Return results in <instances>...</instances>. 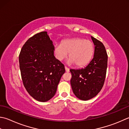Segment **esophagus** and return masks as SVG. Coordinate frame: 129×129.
I'll list each match as a JSON object with an SVG mask.
<instances>
[{
    "label": "esophagus",
    "mask_w": 129,
    "mask_h": 129,
    "mask_svg": "<svg viewBox=\"0 0 129 129\" xmlns=\"http://www.w3.org/2000/svg\"><path fill=\"white\" fill-rule=\"evenodd\" d=\"M65 71H66L67 72H69V69L68 67H67L66 66H65Z\"/></svg>",
    "instance_id": "1"
}]
</instances>
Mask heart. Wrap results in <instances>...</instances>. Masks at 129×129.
Masks as SVG:
<instances>
[{
	"mask_svg": "<svg viewBox=\"0 0 129 129\" xmlns=\"http://www.w3.org/2000/svg\"><path fill=\"white\" fill-rule=\"evenodd\" d=\"M94 52L93 43L81 38H74L64 40L60 45L54 47V52L57 59L62 61L69 53V64L77 67H83L88 64L92 59Z\"/></svg>",
	"mask_w": 129,
	"mask_h": 129,
	"instance_id": "obj_1",
	"label": "heart"
}]
</instances>
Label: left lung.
<instances>
[{"instance_id": "8db88e82", "label": "left lung", "mask_w": 129, "mask_h": 129, "mask_svg": "<svg viewBox=\"0 0 129 129\" xmlns=\"http://www.w3.org/2000/svg\"><path fill=\"white\" fill-rule=\"evenodd\" d=\"M94 44L93 59L81 69H70V84L74 94L79 99L87 101L97 95L104 84L107 68V54L99 40L91 36Z\"/></svg>"}]
</instances>
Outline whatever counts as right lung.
<instances>
[{"mask_svg":"<svg viewBox=\"0 0 129 129\" xmlns=\"http://www.w3.org/2000/svg\"><path fill=\"white\" fill-rule=\"evenodd\" d=\"M54 46L47 32L30 37L19 55L23 85L31 96L46 102L54 96L57 85L65 72L64 65L54 55Z\"/></svg>","mask_w":129,"mask_h":129,"instance_id":"add662e5","label":"right lung"}]
</instances>
